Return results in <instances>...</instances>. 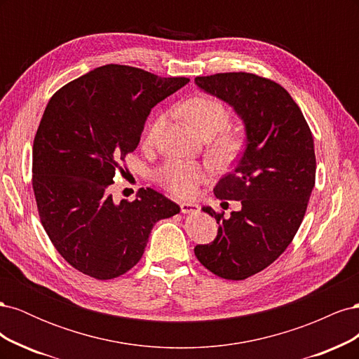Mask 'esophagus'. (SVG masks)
I'll list each match as a JSON object with an SVG mask.
<instances>
[{
  "mask_svg": "<svg viewBox=\"0 0 359 359\" xmlns=\"http://www.w3.org/2000/svg\"><path fill=\"white\" fill-rule=\"evenodd\" d=\"M199 210L201 208H199L198 203H191V202H182L181 203V211L184 214H194V212H198Z\"/></svg>",
  "mask_w": 359,
  "mask_h": 359,
  "instance_id": "1",
  "label": "esophagus"
}]
</instances>
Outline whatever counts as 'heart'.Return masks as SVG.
I'll list each match as a JSON object with an SVG mask.
<instances>
[{"instance_id": "b5f03b06", "label": "heart", "mask_w": 359, "mask_h": 359, "mask_svg": "<svg viewBox=\"0 0 359 359\" xmlns=\"http://www.w3.org/2000/svg\"><path fill=\"white\" fill-rule=\"evenodd\" d=\"M182 114L187 121L206 137L214 136L217 133L229 126L231 112L226 104L211 95L191 97L182 104ZM163 118H157L149 126L147 132V140H153ZM244 139L236 132H222L215 136L211 142V151L214 157L227 163L232 161L241 153ZM211 172L208 165L199 161L189 160H169L154 172V178L161 187L180 198H190L198 191L202 182L206 181Z\"/></svg>"}]
</instances>
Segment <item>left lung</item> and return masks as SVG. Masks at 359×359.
Wrapping results in <instances>:
<instances>
[{
  "instance_id": "1",
  "label": "left lung",
  "mask_w": 359,
  "mask_h": 359,
  "mask_svg": "<svg viewBox=\"0 0 359 359\" xmlns=\"http://www.w3.org/2000/svg\"><path fill=\"white\" fill-rule=\"evenodd\" d=\"M194 82L229 103L247 135L241 160L214 189L217 199L241 201V210L223 217L203 206L219 231L194 255L212 274L244 280L273 264L299 229L316 180L311 130L290 94L262 76L217 73Z\"/></svg>"
}]
</instances>
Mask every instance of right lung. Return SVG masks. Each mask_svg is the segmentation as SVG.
Listing matches in <instances>:
<instances>
[{
	"label": "right lung",
	"mask_w": 359,
	"mask_h": 359,
	"mask_svg": "<svg viewBox=\"0 0 359 359\" xmlns=\"http://www.w3.org/2000/svg\"><path fill=\"white\" fill-rule=\"evenodd\" d=\"M189 81L107 64L50 97L32 145V190L49 240L79 273L97 280L126 274L154 224L180 212L149 187L133 202L115 203L111 186L151 109Z\"/></svg>",
	"instance_id": "add662e5"
}]
</instances>
